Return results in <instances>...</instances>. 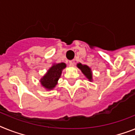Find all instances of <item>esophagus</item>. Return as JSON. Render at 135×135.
I'll return each instance as SVG.
<instances>
[{"instance_id": "obj_1", "label": "esophagus", "mask_w": 135, "mask_h": 135, "mask_svg": "<svg viewBox=\"0 0 135 135\" xmlns=\"http://www.w3.org/2000/svg\"><path fill=\"white\" fill-rule=\"evenodd\" d=\"M69 66H75V60H71L69 62Z\"/></svg>"}]
</instances>
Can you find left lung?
Returning a JSON list of instances; mask_svg holds the SVG:
<instances>
[{
    "mask_svg": "<svg viewBox=\"0 0 135 135\" xmlns=\"http://www.w3.org/2000/svg\"><path fill=\"white\" fill-rule=\"evenodd\" d=\"M77 67L81 70V73L89 80V81H93V72L91 69L86 64H82L81 63H78Z\"/></svg>",
    "mask_w": 135,
    "mask_h": 135,
    "instance_id": "left-lung-1",
    "label": "left lung"
}]
</instances>
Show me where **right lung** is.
Masks as SVG:
<instances>
[{
    "label": "right lung",
    "mask_w": 135,
    "mask_h": 135,
    "mask_svg": "<svg viewBox=\"0 0 135 135\" xmlns=\"http://www.w3.org/2000/svg\"><path fill=\"white\" fill-rule=\"evenodd\" d=\"M66 67L64 62L54 63L40 80L42 86L46 90H51L56 86L62 75V71Z\"/></svg>",
    "instance_id": "add662e5"
}]
</instances>
